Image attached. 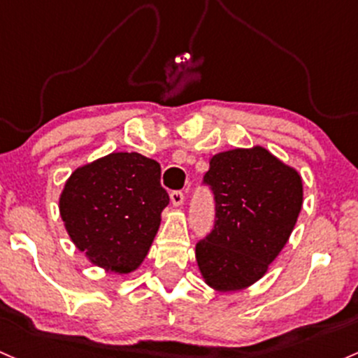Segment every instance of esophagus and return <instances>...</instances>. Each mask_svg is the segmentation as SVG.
Returning a JSON list of instances; mask_svg holds the SVG:
<instances>
[{"mask_svg": "<svg viewBox=\"0 0 358 358\" xmlns=\"http://www.w3.org/2000/svg\"><path fill=\"white\" fill-rule=\"evenodd\" d=\"M170 199H171L173 206L180 207L183 203V200H185V195H183L182 190H173L170 194Z\"/></svg>", "mask_w": 358, "mask_h": 358, "instance_id": "34e87169", "label": "esophagus"}]
</instances>
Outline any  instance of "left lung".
<instances>
[{
  "mask_svg": "<svg viewBox=\"0 0 358 358\" xmlns=\"http://www.w3.org/2000/svg\"><path fill=\"white\" fill-rule=\"evenodd\" d=\"M203 185L214 195V227L195 246L212 289L255 284L285 246L302 207V180L260 146L212 156Z\"/></svg>",
  "mask_w": 358,
  "mask_h": 358,
  "instance_id": "1",
  "label": "left lung"
}]
</instances>
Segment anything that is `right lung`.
<instances>
[{"instance_id": "1", "label": "right lung", "mask_w": 358, "mask_h": 358, "mask_svg": "<svg viewBox=\"0 0 358 358\" xmlns=\"http://www.w3.org/2000/svg\"><path fill=\"white\" fill-rule=\"evenodd\" d=\"M159 180L158 161L139 152H112L78 168L59 200L76 248L108 272L136 270L170 202Z\"/></svg>"}]
</instances>
